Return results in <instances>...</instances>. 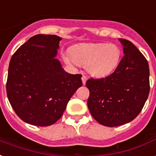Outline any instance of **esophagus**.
<instances>
[{
    "mask_svg": "<svg viewBox=\"0 0 156 156\" xmlns=\"http://www.w3.org/2000/svg\"><path fill=\"white\" fill-rule=\"evenodd\" d=\"M81 79H82V83H83V84H85V83H86V81H87V77L83 75V76H82Z\"/></svg>",
    "mask_w": 156,
    "mask_h": 156,
    "instance_id": "34e87169",
    "label": "esophagus"
}]
</instances>
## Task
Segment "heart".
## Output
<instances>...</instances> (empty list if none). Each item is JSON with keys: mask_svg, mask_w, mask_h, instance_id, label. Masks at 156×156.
I'll return each mask as SVG.
<instances>
[{"mask_svg": "<svg viewBox=\"0 0 156 156\" xmlns=\"http://www.w3.org/2000/svg\"><path fill=\"white\" fill-rule=\"evenodd\" d=\"M121 58L118 45L106 43H89L75 45L71 54L65 57L67 62L86 65L87 72L96 77L106 76L117 67Z\"/></svg>", "mask_w": 156, "mask_h": 156, "instance_id": "b5f03b06", "label": "heart"}]
</instances>
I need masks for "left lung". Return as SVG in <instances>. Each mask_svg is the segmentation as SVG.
Instances as JSON below:
<instances>
[{
    "label": "left lung",
    "instance_id": "left-lung-1",
    "mask_svg": "<svg viewBox=\"0 0 156 156\" xmlns=\"http://www.w3.org/2000/svg\"><path fill=\"white\" fill-rule=\"evenodd\" d=\"M124 57L115 72L86 81L87 102L92 116L99 124L115 127L132 121L139 115L150 92L148 62L132 42L119 39Z\"/></svg>",
    "mask_w": 156,
    "mask_h": 156
}]
</instances>
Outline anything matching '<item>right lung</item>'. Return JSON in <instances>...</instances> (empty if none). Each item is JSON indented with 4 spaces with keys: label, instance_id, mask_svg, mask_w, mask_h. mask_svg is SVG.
I'll return each instance as SVG.
<instances>
[{
    "label": "right lung",
    "instance_id": "right-lung-1",
    "mask_svg": "<svg viewBox=\"0 0 156 156\" xmlns=\"http://www.w3.org/2000/svg\"><path fill=\"white\" fill-rule=\"evenodd\" d=\"M61 40L55 35H36L9 62L7 97L17 115L32 125L44 127L58 121L82 85V75L66 72L55 58Z\"/></svg>",
    "mask_w": 156,
    "mask_h": 156
}]
</instances>
